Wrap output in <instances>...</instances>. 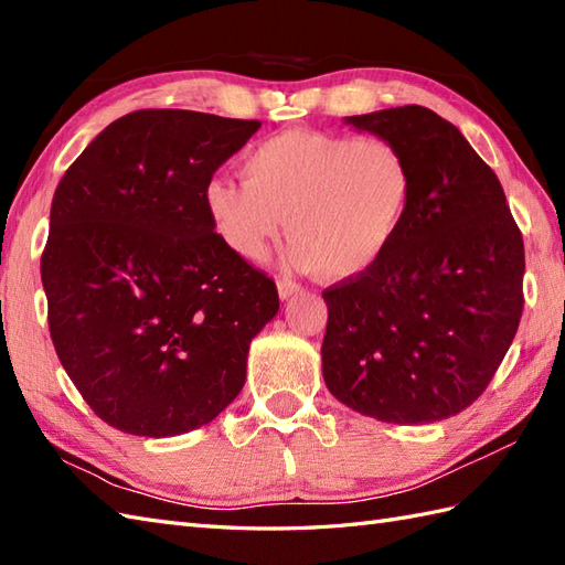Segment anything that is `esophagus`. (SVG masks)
<instances>
[{"label": "esophagus", "instance_id": "1", "mask_svg": "<svg viewBox=\"0 0 565 565\" xmlns=\"http://www.w3.org/2000/svg\"><path fill=\"white\" fill-rule=\"evenodd\" d=\"M277 288H279V298H281V300L291 298L294 294H298V291H300V286H298L294 279H288V277L277 279Z\"/></svg>", "mask_w": 565, "mask_h": 565}]
</instances>
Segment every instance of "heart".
Instances as JSON below:
<instances>
[{
	"label": "heart",
	"mask_w": 565,
	"mask_h": 565,
	"mask_svg": "<svg viewBox=\"0 0 565 565\" xmlns=\"http://www.w3.org/2000/svg\"><path fill=\"white\" fill-rule=\"evenodd\" d=\"M241 175L204 188L223 245L262 262L288 218V262L334 281L361 277L390 253L414 196L406 156L383 137L286 129L245 151Z\"/></svg>",
	"instance_id": "1"
}]
</instances>
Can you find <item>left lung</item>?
<instances>
[{"mask_svg":"<svg viewBox=\"0 0 565 565\" xmlns=\"http://www.w3.org/2000/svg\"><path fill=\"white\" fill-rule=\"evenodd\" d=\"M344 122L395 143L414 196L390 253L322 291L324 385L377 422H443L487 390L513 344L522 233L493 170L440 115L404 105Z\"/></svg>","mask_w":565,"mask_h":565,"instance_id":"left-lung-1","label":"left lung"}]
</instances>
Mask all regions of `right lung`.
Returning a JSON list of instances; mask_svg holds the SVG:
<instances>
[{
	"instance_id": "right-lung-1",
	"label": "right lung",
	"mask_w": 565,
	"mask_h": 565,
	"mask_svg": "<svg viewBox=\"0 0 565 565\" xmlns=\"http://www.w3.org/2000/svg\"><path fill=\"white\" fill-rule=\"evenodd\" d=\"M257 120L137 110L108 125L52 196L41 259L50 337L105 424L168 438L238 397L277 286L216 235L204 188Z\"/></svg>"
}]
</instances>
